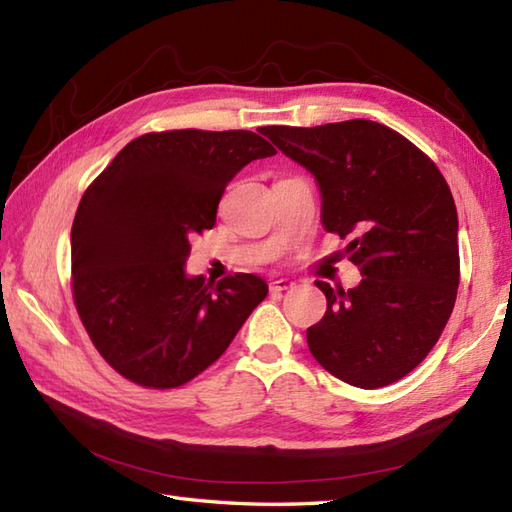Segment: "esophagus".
I'll return each instance as SVG.
<instances>
[{"label":"esophagus","mask_w":512,"mask_h":512,"mask_svg":"<svg viewBox=\"0 0 512 512\" xmlns=\"http://www.w3.org/2000/svg\"><path fill=\"white\" fill-rule=\"evenodd\" d=\"M268 288H270V292H284V290H292L295 288V281H290V279H273L268 284Z\"/></svg>","instance_id":"1"}]
</instances>
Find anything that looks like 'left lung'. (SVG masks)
<instances>
[{"label":"left lung","instance_id":"1","mask_svg":"<svg viewBox=\"0 0 512 512\" xmlns=\"http://www.w3.org/2000/svg\"><path fill=\"white\" fill-rule=\"evenodd\" d=\"M266 134L314 173L325 231L350 237V262L363 275L350 290L317 281L328 310L306 332L312 356L347 385L396 383L433 350L458 297V211L447 180L411 140L365 118Z\"/></svg>","mask_w":512,"mask_h":512}]
</instances>
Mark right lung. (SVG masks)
Returning a JSON list of instances; mask_svg holds the SVG:
<instances>
[{
  "mask_svg": "<svg viewBox=\"0 0 512 512\" xmlns=\"http://www.w3.org/2000/svg\"><path fill=\"white\" fill-rule=\"evenodd\" d=\"M275 154L246 129L151 132L85 189L72 222V297L90 341L123 378L149 389L189 383L266 299L264 279L235 273L211 284L184 275V262L189 237L215 226L235 173Z\"/></svg>",
  "mask_w": 512,
  "mask_h": 512,
  "instance_id": "add662e5",
  "label": "right lung"
}]
</instances>
